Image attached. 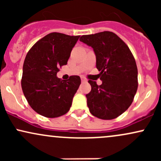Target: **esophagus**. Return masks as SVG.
<instances>
[{"mask_svg":"<svg viewBox=\"0 0 161 161\" xmlns=\"http://www.w3.org/2000/svg\"><path fill=\"white\" fill-rule=\"evenodd\" d=\"M81 80H82V82H86V79H85V78H83V77H82V78H81Z\"/></svg>","mask_w":161,"mask_h":161,"instance_id":"1","label":"esophagus"}]
</instances>
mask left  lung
<instances>
[{
    "label": "left lung",
    "instance_id": "1",
    "mask_svg": "<svg viewBox=\"0 0 161 161\" xmlns=\"http://www.w3.org/2000/svg\"><path fill=\"white\" fill-rule=\"evenodd\" d=\"M79 40L93 48L102 81L101 86L88 81L92 90L86 95L87 105L99 119H115L129 108L137 92L138 69L133 55L121 38L108 31L82 36Z\"/></svg>",
    "mask_w": 161,
    "mask_h": 161
}]
</instances>
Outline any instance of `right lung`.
<instances>
[{"label": "right lung", "mask_w": 161, "mask_h": 161, "mask_svg": "<svg viewBox=\"0 0 161 161\" xmlns=\"http://www.w3.org/2000/svg\"><path fill=\"white\" fill-rule=\"evenodd\" d=\"M79 36L50 33L37 42L24 60L22 89L30 107L40 115L58 117L69 111L81 84L80 77L68 81L57 76L59 68L66 65Z\"/></svg>", "instance_id": "add662e5"}]
</instances>
